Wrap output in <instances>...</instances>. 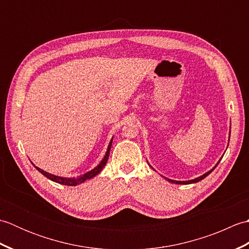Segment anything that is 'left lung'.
I'll return each instance as SVG.
<instances>
[{
    "instance_id": "obj_1",
    "label": "left lung",
    "mask_w": 249,
    "mask_h": 249,
    "mask_svg": "<svg viewBox=\"0 0 249 249\" xmlns=\"http://www.w3.org/2000/svg\"><path fill=\"white\" fill-rule=\"evenodd\" d=\"M230 128H231V125H230ZM230 133H231V130L229 131V139H230ZM221 158H223V157H221ZM221 158H220V160H221ZM220 160L217 161V163H216V165L212 168V169H211V170L210 171H208V172H205L204 174H202V176H201V177H198V178H194V179H189V181H174V179H171V178H165V177H162L163 178H165V179H167V181H169V182H171V183H174V184H183V185H185V184H193V183H197V182H199V181H201V179H203L204 178H206V177H208L209 176V174L211 173V172H212L213 170H214V169L216 168V167H217V165H218V163H219V161H220ZM147 163H149V162H147ZM151 166V165H150ZM152 168V167H151ZM152 169H154V168H152Z\"/></svg>"
}]
</instances>
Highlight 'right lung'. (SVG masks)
Listing matches in <instances>:
<instances>
[{
    "mask_svg": "<svg viewBox=\"0 0 249 249\" xmlns=\"http://www.w3.org/2000/svg\"><path fill=\"white\" fill-rule=\"evenodd\" d=\"M112 140H113V137L109 142V145L107 147V151H106V154H105L104 158L102 160H100L98 165L95 168H93L92 170H89L87 173H84V174H82V176H79L77 178H63V177H59V176H54V174H51L49 172L44 171L43 169L36 167L33 162H32V161L31 162H32V165H33L37 169V170H38L41 174H43V176H45L47 178L51 179V181H53L55 183H59V184H63V185H67V186H76V185L81 184L83 182L88 181V179H89V178L96 177L97 174L103 170V168L106 166V163H107V161H108L111 144H112Z\"/></svg>",
    "mask_w": 249,
    "mask_h": 249,
    "instance_id": "1",
    "label": "right lung"
}]
</instances>
